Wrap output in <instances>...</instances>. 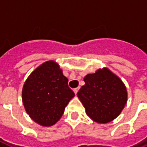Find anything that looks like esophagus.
Returning <instances> with one entry per match:
<instances>
[{"label": "esophagus", "mask_w": 147, "mask_h": 147, "mask_svg": "<svg viewBox=\"0 0 147 147\" xmlns=\"http://www.w3.org/2000/svg\"><path fill=\"white\" fill-rule=\"evenodd\" d=\"M73 90H74V92H75V94H76L77 92H78V90H79V87H77V88H75V89H74Z\"/></svg>", "instance_id": "1"}]
</instances>
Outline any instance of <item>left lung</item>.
I'll use <instances>...</instances> for the list:
<instances>
[{
    "label": "left lung",
    "instance_id": "obj_1",
    "mask_svg": "<svg viewBox=\"0 0 147 147\" xmlns=\"http://www.w3.org/2000/svg\"><path fill=\"white\" fill-rule=\"evenodd\" d=\"M85 85L77 96L86 109L87 116L94 121L106 123L117 118L126 105V86L108 68L98 69L84 77Z\"/></svg>",
    "mask_w": 147,
    "mask_h": 147
}]
</instances>
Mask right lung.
<instances>
[{
  "instance_id": "1",
  "label": "right lung",
  "mask_w": 147,
  "mask_h": 147,
  "mask_svg": "<svg viewBox=\"0 0 147 147\" xmlns=\"http://www.w3.org/2000/svg\"><path fill=\"white\" fill-rule=\"evenodd\" d=\"M67 83L59 64L53 61L43 63L28 76L22 99L27 113L34 122L49 127L61 119L75 96Z\"/></svg>"
}]
</instances>
